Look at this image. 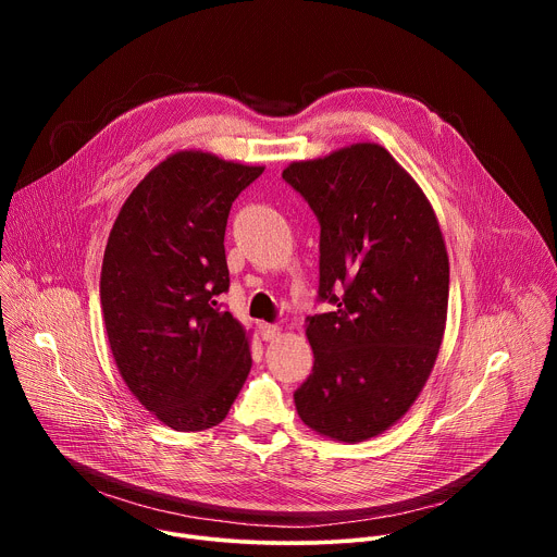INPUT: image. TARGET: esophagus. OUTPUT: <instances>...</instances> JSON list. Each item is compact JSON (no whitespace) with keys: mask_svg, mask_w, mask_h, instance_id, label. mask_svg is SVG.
Here are the masks:
<instances>
[{"mask_svg":"<svg viewBox=\"0 0 557 557\" xmlns=\"http://www.w3.org/2000/svg\"><path fill=\"white\" fill-rule=\"evenodd\" d=\"M260 333H262V339H267V342H273V339H277V337L282 335V329H280L277 324H262Z\"/></svg>","mask_w":557,"mask_h":557,"instance_id":"34e87169","label":"esophagus"}]
</instances>
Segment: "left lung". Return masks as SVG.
Wrapping results in <instances>:
<instances>
[{
    "instance_id": "left-lung-1",
    "label": "left lung",
    "mask_w": 557,
    "mask_h": 557,
    "mask_svg": "<svg viewBox=\"0 0 557 557\" xmlns=\"http://www.w3.org/2000/svg\"><path fill=\"white\" fill-rule=\"evenodd\" d=\"M282 178L320 235V297L333 312L306 320L312 374L297 387L299 419L359 443L399 421L436 363L449 297V258L419 183L379 143H352Z\"/></svg>"
}]
</instances>
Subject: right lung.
Here are the masks:
<instances>
[{
	"mask_svg": "<svg viewBox=\"0 0 557 557\" xmlns=\"http://www.w3.org/2000/svg\"><path fill=\"white\" fill-rule=\"evenodd\" d=\"M181 149L127 196L108 237L101 308L129 392L158 421L200 432L228 414L251 372L247 329L215 297L228 288L231 202L260 174Z\"/></svg>",
	"mask_w": 557,
	"mask_h": 557,
	"instance_id": "obj_1",
	"label": "right lung"
}]
</instances>
